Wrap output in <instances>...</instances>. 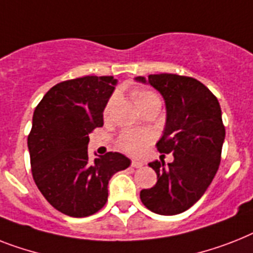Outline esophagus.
I'll return each mask as SVG.
<instances>
[{
    "mask_svg": "<svg viewBox=\"0 0 253 253\" xmlns=\"http://www.w3.org/2000/svg\"><path fill=\"white\" fill-rule=\"evenodd\" d=\"M143 165H144L143 162L136 161V160H133V161L131 162V166H132V168H136V169H139V168H141V166H143Z\"/></svg>",
    "mask_w": 253,
    "mask_h": 253,
    "instance_id": "1",
    "label": "esophagus"
}]
</instances>
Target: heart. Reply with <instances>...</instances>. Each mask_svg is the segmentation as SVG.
<instances>
[{"instance_id":"1","label":"heart","mask_w":253,"mask_h":253,"mask_svg":"<svg viewBox=\"0 0 253 253\" xmlns=\"http://www.w3.org/2000/svg\"><path fill=\"white\" fill-rule=\"evenodd\" d=\"M132 98L139 109H140L141 106L149 104V102H160L159 97H157L153 92L147 91V89H135V91L132 92ZM116 101L117 96L114 94V96L110 97V100H109L108 104H106L105 106V110H104V117H105V118H109ZM149 141H151L149 133L126 131V132H123L120 136V139H118V147H120L123 152H126V153L137 156L141 155V153L144 152V149L147 148Z\"/></svg>"}]
</instances>
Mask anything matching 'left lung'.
<instances>
[{"instance_id": "1", "label": "left lung", "mask_w": 253, "mask_h": 253, "mask_svg": "<svg viewBox=\"0 0 253 253\" xmlns=\"http://www.w3.org/2000/svg\"><path fill=\"white\" fill-rule=\"evenodd\" d=\"M165 100L166 123L157 149L173 153L174 161L148 165L157 174V183L140 191L149 211L174 215L190 209L212 183L225 140L221 106L214 94L199 80L175 74L136 77Z\"/></svg>"}]
</instances>
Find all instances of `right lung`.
Listing matches in <instances>:
<instances>
[{"mask_svg": "<svg viewBox=\"0 0 253 253\" xmlns=\"http://www.w3.org/2000/svg\"><path fill=\"white\" fill-rule=\"evenodd\" d=\"M116 84L113 77L66 80L35 109L27 141L34 180L49 204L70 217L98 212L108 200L110 178L131 164L118 152L88 159L89 133L104 125Z\"/></svg>", "mask_w": 253, "mask_h": 253, "instance_id": "right-lung-1", "label": "right lung"}]
</instances>
